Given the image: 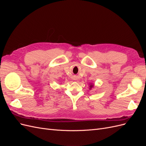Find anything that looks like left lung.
<instances>
[{
	"label": "left lung",
	"instance_id": "left-lung-1",
	"mask_svg": "<svg viewBox=\"0 0 146 146\" xmlns=\"http://www.w3.org/2000/svg\"><path fill=\"white\" fill-rule=\"evenodd\" d=\"M93 86H94V85H92V84H91L90 86V90H91V88H92V87H93Z\"/></svg>",
	"mask_w": 146,
	"mask_h": 146
}]
</instances>
